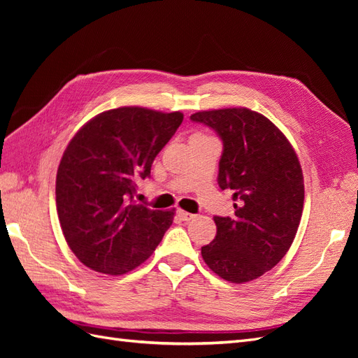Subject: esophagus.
Instances as JSON below:
<instances>
[{"mask_svg":"<svg viewBox=\"0 0 358 358\" xmlns=\"http://www.w3.org/2000/svg\"><path fill=\"white\" fill-rule=\"evenodd\" d=\"M178 216L179 218L182 220V221H185V222H188V221H191L194 216L196 215H192V213H189V212H185V210H178Z\"/></svg>","mask_w":358,"mask_h":358,"instance_id":"obj_1","label":"esophagus"}]
</instances>
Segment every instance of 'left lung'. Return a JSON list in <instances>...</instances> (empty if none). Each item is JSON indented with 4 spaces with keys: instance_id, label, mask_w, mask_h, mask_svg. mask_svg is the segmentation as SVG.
Instances as JSON below:
<instances>
[{
    "instance_id": "left-lung-1",
    "label": "left lung",
    "mask_w": 358,
    "mask_h": 358,
    "mask_svg": "<svg viewBox=\"0 0 358 358\" xmlns=\"http://www.w3.org/2000/svg\"><path fill=\"white\" fill-rule=\"evenodd\" d=\"M222 142L218 185L231 189L234 216H213L201 257L222 279L243 284L273 268L294 241L305 200L299 158L282 131L246 107L189 116Z\"/></svg>"
}]
</instances>
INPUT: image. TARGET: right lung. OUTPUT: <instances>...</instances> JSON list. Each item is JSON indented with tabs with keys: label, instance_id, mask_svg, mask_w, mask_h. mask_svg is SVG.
Returning a JSON list of instances; mask_svg holds the SVG:
<instances>
[{
	"label": "right lung",
	"instance_id": "right-lung-1",
	"mask_svg": "<svg viewBox=\"0 0 358 358\" xmlns=\"http://www.w3.org/2000/svg\"><path fill=\"white\" fill-rule=\"evenodd\" d=\"M183 121L180 112L119 107L86 122L71 138L57 173L64 237L86 267L124 275L152 255L175 216L134 204L136 182Z\"/></svg>",
	"mask_w": 358,
	"mask_h": 358
}]
</instances>
